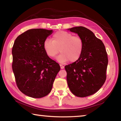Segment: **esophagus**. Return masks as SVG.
<instances>
[{
  "label": "esophagus",
  "mask_w": 121,
  "mask_h": 121,
  "mask_svg": "<svg viewBox=\"0 0 121 121\" xmlns=\"http://www.w3.org/2000/svg\"><path fill=\"white\" fill-rule=\"evenodd\" d=\"M60 65V68H61V69H63V68H64V66H63V65Z\"/></svg>",
  "instance_id": "esophagus-1"
}]
</instances>
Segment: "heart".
<instances>
[{"instance_id": "b5f03b06", "label": "heart", "mask_w": 121, "mask_h": 121, "mask_svg": "<svg viewBox=\"0 0 121 121\" xmlns=\"http://www.w3.org/2000/svg\"><path fill=\"white\" fill-rule=\"evenodd\" d=\"M43 48L47 56L54 58L59 52L57 60L61 63L70 61L75 62L80 58L84 49V42L82 38L73 36L70 32L59 31L53 35L52 40L47 39L44 42Z\"/></svg>"}]
</instances>
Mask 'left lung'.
<instances>
[{"instance_id": "left-lung-1", "label": "left lung", "mask_w": 121, "mask_h": 121, "mask_svg": "<svg viewBox=\"0 0 121 121\" xmlns=\"http://www.w3.org/2000/svg\"><path fill=\"white\" fill-rule=\"evenodd\" d=\"M78 34L84 42V49L77 61L65 67L68 87L73 95L85 97L97 92L105 82L107 54L102 41L84 26L68 29Z\"/></svg>"}]
</instances>
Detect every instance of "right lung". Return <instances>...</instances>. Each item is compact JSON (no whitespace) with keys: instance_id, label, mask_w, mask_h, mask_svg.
Listing matches in <instances>:
<instances>
[{"instance_id":"1","label":"right lung","mask_w":121,"mask_h":121,"mask_svg":"<svg viewBox=\"0 0 121 121\" xmlns=\"http://www.w3.org/2000/svg\"><path fill=\"white\" fill-rule=\"evenodd\" d=\"M53 30H28L17 37L12 48L13 69L16 85L24 95L34 98L50 92L57 73L58 63L47 56L43 43Z\"/></svg>"}]
</instances>
